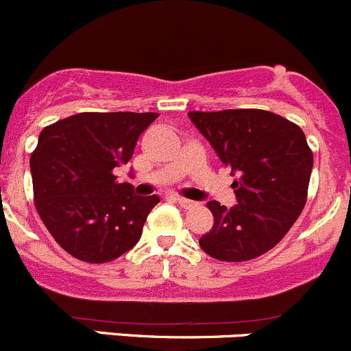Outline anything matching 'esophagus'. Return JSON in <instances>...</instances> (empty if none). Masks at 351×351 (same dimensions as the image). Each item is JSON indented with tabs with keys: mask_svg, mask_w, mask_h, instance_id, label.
Segmentation results:
<instances>
[{
	"mask_svg": "<svg viewBox=\"0 0 351 351\" xmlns=\"http://www.w3.org/2000/svg\"><path fill=\"white\" fill-rule=\"evenodd\" d=\"M177 204L180 206V208H184V209H191V208H194V206H196V202L194 201H191V199H186V197H177Z\"/></svg>",
	"mask_w": 351,
	"mask_h": 351,
	"instance_id": "1",
	"label": "esophagus"
}]
</instances>
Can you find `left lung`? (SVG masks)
Returning <instances> with one entry per match:
<instances>
[{
  "label": "left lung",
  "mask_w": 351,
  "mask_h": 351,
  "mask_svg": "<svg viewBox=\"0 0 351 351\" xmlns=\"http://www.w3.org/2000/svg\"><path fill=\"white\" fill-rule=\"evenodd\" d=\"M223 164L238 179V204L209 201L215 225L199 238L221 262H245L276 247L304 209L313 152L295 123L265 110L189 111Z\"/></svg>",
  "instance_id": "1"
}]
</instances>
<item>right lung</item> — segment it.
Instances as JSON below:
<instances>
[{"label":"right lung","mask_w":351,"mask_h":351,"mask_svg":"<svg viewBox=\"0 0 351 351\" xmlns=\"http://www.w3.org/2000/svg\"><path fill=\"white\" fill-rule=\"evenodd\" d=\"M157 113H77L45 126L30 157L34 199L53 240L69 255L106 263L138 243L158 196L118 184L138 136Z\"/></svg>","instance_id":"add662e5"}]
</instances>
